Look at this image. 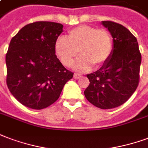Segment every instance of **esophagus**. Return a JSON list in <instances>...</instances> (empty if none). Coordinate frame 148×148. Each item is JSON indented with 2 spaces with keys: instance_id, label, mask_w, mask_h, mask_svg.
I'll return each mask as SVG.
<instances>
[{
  "instance_id": "esophagus-1",
  "label": "esophagus",
  "mask_w": 148,
  "mask_h": 148,
  "mask_svg": "<svg viewBox=\"0 0 148 148\" xmlns=\"http://www.w3.org/2000/svg\"><path fill=\"white\" fill-rule=\"evenodd\" d=\"M74 77L75 79H79L80 77H82V74H78V73H75V74H74Z\"/></svg>"
}]
</instances>
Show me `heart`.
<instances>
[{"label": "heart", "mask_w": 148, "mask_h": 148, "mask_svg": "<svg viewBox=\"0 0 148 148\" xmlns=\"http://www.w3.org/2000/svg\"><path fill=\"white\" fill-rule=\"evenodd\" d=\"M55 52L61 63L71 66L78 55L75 65L78 71H89L92 65L99 68L110 60L113 52V41L107 29L82 25L71 29L68 39L60 36L55 42Z\"/></svg>", "instance_id": "1"}]
</instances>
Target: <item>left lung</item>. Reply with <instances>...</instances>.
<instances>
[{
    "mask_svg": "<svg viewBox=\"0 0 148 148\" xmlns=\"http://www.w3.org/2000/svg\"><path fill=\"white\" fill-rule=\"evenodd\" d=\"M102 25L113 38V52L101 68L87 74L90 83L84 93L94 106L111 109L125 103L137 88L141 54L136 38L127 28L112 21Z\"/></svg>",
    "mask_w": 148,
    "mask_h": 148,
    "instance_id": "1",
    "label": "left lung"
}]
</instances>
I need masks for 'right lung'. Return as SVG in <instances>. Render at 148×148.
Segmentation results:
<instances>
[{"label": "right lung", "instance_id": "right-lung-1", "mask_svg": "<svg viewBox=\"0 0 148 148\" xmlns=\"http://www.w3.org/2000/svg\"><path fill=\"white\" fill-rule=\"evenodd\" d=\"M62 24L35 22L26 25L10 41L6 54L8 88L20 103L41 110L56 101L73 77L55 54Z\"/></svg>", "mask_w": 148, "mask_h": 148}]
</instances>
